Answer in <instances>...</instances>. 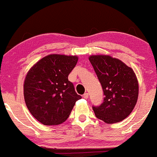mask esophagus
I'll use <instances>...</instances> for the list:
<instances>
[{"label":"esophagus","mask_w":157,"mask_h":157,"mask_svg":"<svg viewBox=\"0 0 157 157\" xmlns=\"http://www.w3.org/2000/svg\"><path fill=\"white\" fill-rule=\"evenodd\" d=\"M88 97H89L88 93H85V94H84L83 95V98H85V99L88 98Z\"/></svg>","instance_id":"obj_1"}]
</instances>
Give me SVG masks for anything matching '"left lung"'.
I'll return each instance as SVG.
<instances>
[{"label":"left lung","instance_id":"8db88e82","mask_svg":"<svg viewBox=\"0 0 157 157\" xmlns=\"http://www.w3.org/2000/svg\"><path fill=\"white\" fill-rule=\"evenodd\" d=\"M89 60L103 89L104 102L93 107L95 116L107 124L128 116L138 100L139 82L134 70L109 55H91Z\"/></svg>","mask_w":157,"mask_h":157}]
</instances>
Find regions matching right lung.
<instances>
[{"label":"right lung","mask_w":157,"mask_h":157,"mask_svg":"<svg viewBox=\"0 0 157 157\" xmlns=\"http://www.w3.org/2000/svg\"><path fill=\"white\" fill-rule=\"evenodd\" d=\"M77 61V56L49 54L28 71L24 81L25 101L32 116L43 125L62 124L81 98L68 80Z\"/></svg>","instance_id":"right-lung-1"}]
</instances>
